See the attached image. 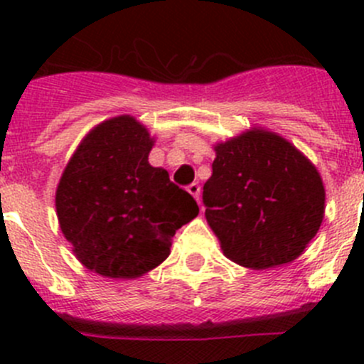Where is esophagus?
Listing matches in <instances>:
<instances>
[{
    "label": "esophagus",
    "instance_id": "34e87169",
    "mask_svg": "<svg viewBox=\"0 0 364 364\" xmlns=\"http://www.w3.org/2000/svg\"><path fill=\"white\" fill-rule=\"evenodd\" d=\"M186 190H188V192L192 193V196L196 197L197 200H199V197H200V185H199V183H192V185H188V188H186Z\"/></svg>",
    "mask_w": 364,
    "mask_h": 364
}]
</instances>
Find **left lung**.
Instances as JSON below:
<instances>
[{
    "label": "left lung",
    "mask_w": 364,
    "mask_h": 364,
    "mask_svg": "<svg viewBox=\"0 0 364 364\" xmlns=\"http://www.w3.org/2000/svg\"><path fill=\"white\" fill-rule=\"evenodd\" d=\"M205 220L227 259L267 269L297 259L324 218L318 171L273 132L253 128L215 146Z\"/></svg>",
    "instance_id": "left-lung-1"
}]
</instances>
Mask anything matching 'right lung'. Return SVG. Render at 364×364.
Returning a JSON list of instances; mask_svg holds the SVG:
<instances>
[{"label": "right lung", "instance_id": "1", "mask_svg": "<svg viewBox=\"0 0 364 364\" xmlns=\"http://www.w3.org/2000/svg\"><path fill=\"white\" fill-rule=\"evenodd\" d=\"M153 139L132 116L95 127L56 190L61 232L77 259L107 278H137L164 262L176 230L199 215L196 199L151 167Z\"/></svg>", "mask_w": 364, "mask_h": 364}]
</instances>
